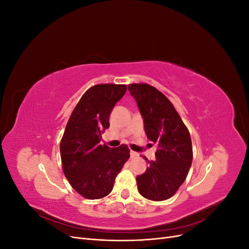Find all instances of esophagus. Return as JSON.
<instances>
[{
    "label": "esophagus",
    "instance_id": "34e87169",
    "mask_svg": "<svg viewBox=\"0 0 249 249\" xmlns=\"http://www.w3.org/2000/svg\"><path fill=\"white\" fill-rule=\"evenodd\" d=\"M130 156L131 158H137L138 157V154L136 152H133V150H131L130 152Z\"/></svg>",
    "mask_w": 249,
    "mask_h": 249
}]
</instances>
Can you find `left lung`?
<instances>
[{
	"label": "left lung",
	"mask_w": 249,
	"mask_h": 249,
	"mask_svg": "<svg viewBox=\"0 0 249 249\" xmlns=\"http://www.w3.org/2000/svg\"><path fill=\"white\" fill-rule=\"evenodd\" d=\"M127 89L137 103L147 139L156 143V160L136 178L143 197L160 201L170 198L187 178L192 163L189 131L170 101L148 84H131Z\"/></svg>",
	"instance_id": "1"
}]
</instances>
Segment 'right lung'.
Returning <instances> with one entry per match:
<instances>
[{
	"instance_id": "right-lung-1",
	"label": "right lung",
	"mask_w": 249,
	"mask_h": 249,
	"mask_svg": "<svg viewBox=\"0 0 249 249\" xmlns=\"http://www.w3.org/2000/svg\"><path fill=\"white\" fill-rule=\"evenodd\" d=\"M126 91V85L100 84L89 88L72 111L60 143L63 172L83 197L103 198L112 191L115 178L130 158L125 144L101 145L109 116Z\"/></svg>"
}]
</instances>
